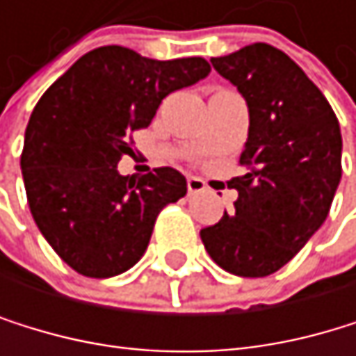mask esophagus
I'll use <instances>...</instances> for the list:
<instances>
[{
	"label": "esophagus",
	"mask_w": 356,
	"mask_h": 356,
	"mask_svg": "<svg viewBox=\"0 0 356 356\" xmlns=\"http://www.w3.org/2000/svg\"><path fill=\"white\" fill-rule=\"evenodd\" d=\"M204 190H207V184H204L200 177H194V175L188 177V194H200Z\"/></svg>",
	"instance_id": "1"
}]
</instances>
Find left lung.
<instances>
[{"instance_id":"1","label":"left lung","mask_w":356,"mask_h":356,"mask_svg":"<svg viewBox=\"0 0 356 356\" xmlns=\"http://www.w3.org/2000/svg\"><path fill=\"white\" fill-rule=\"evenodd\" d=\"M248 102L250 130L228 186L235 209L200 230L204 250L228 273L265 277L282 269L329 216L341 179L337 117L301 67L256 42L211 59Z\"/></svg>"}]
</instances>
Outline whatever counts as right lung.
I'll return each instance as SVG.
<instances>
[{"label": "right lung", "instance_id": "right-lung-1", "mask_svg": "<svg viewBox=\"0 0 356 356\" xmlns=\"http://www.w3.org/2000/svg\"><path fill=\"white\" fill-rule=\"evenodd\" d=\"M211 72L202 57L158 61L126 47L85 53L35 104L21 154L31 216L76 273L113 277L134 267L158 213L188 192L170 166L119 175L132 132L147 128L168 93Z\"/></svg>", "mask_w": 356, "mask_h": 356}]
</instances>
